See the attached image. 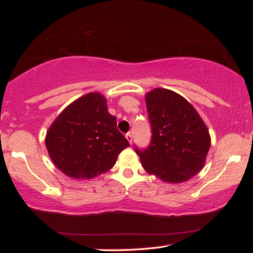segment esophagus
Wrapping results in <instances>:
<instances>
[{
	"mask_svg": "<svg viewBox=\"0 0 253 253\" xmlns=\"http://www.w3.org/2000/svg\"><path fill=\"white\" fill-rule=\"evenodd\" d=\"M126 138H127L128 142H129V144H131V142H132V137H131L130 132H127V134H126Z\"/></svg>",
	"mask_w": 253,
	"mask_h": 253,
	"instance_id": "1",
	"label": "esophagus"
}]
</instances>
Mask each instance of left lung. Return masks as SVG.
<instances>
[{"mask_svg": "<svg viewBox=\"0 0 253 253\" xmlns=\"http://www.w3.org/2000/svg\"><path fill=\"white\" fill-rule=\"evenodd\" d=\"M152 142L136 153L148 174L166 183H183L204 168L211 136L198 111L185 98L164 88L145 95Z\"/></svg>", "mask_w": 253, "mask_h": 253, "instance_id": "left-lung-1", "label": "left lung"}]
</instances>
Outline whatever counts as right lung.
<instances>
[{
	"label": "right lung",
	"mask_w": 253,
	"mask_h": 253,
	"mask_svg": "<svg viewBox=\"0 0 253 253\" xmlns=\"http://www.w3.org/2000/svg\"><path fill=\"white\" fill-rule=\"evenodd\" d=\"M129 143L100 92H89L68 105L51 124L45 147L59 170L75 179H90L113 169Z\"/></svg>",
	"instance_id": "right-lung-1"
}]
</instances>
